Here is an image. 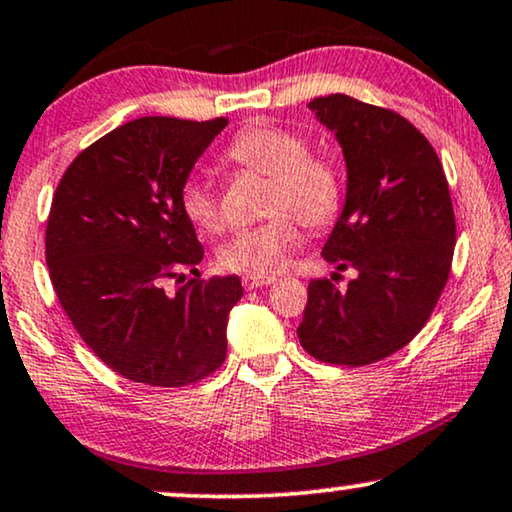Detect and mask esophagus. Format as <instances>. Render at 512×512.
Listing matches in <instances>:
<instances>
[{
  "mask_svg": "<svg viewBox=\"0 0 512 512\" xmlns=\"http://www.w3.org/2000/svg\"><path fill=\"white\" fill-rule=\"evenodd\" d=\"M274 281H276L274 276H243V288L257 290V288H264V285H271Z\"/></svg>",
  "mask_w": 512,
  "mask_h": 512,
  "instance_id": "1",
  "label": "esophagus"
}]
</instances>
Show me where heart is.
I'll list each match as a JSON object with an SVG mask.
<instances>
[{"mask_svg":"<svg viewBox=\"0 0 512 512\" xmlns=\"http://www.w3.org/2000/svg\"><path fill=\"white\" fill-rule=\"evenodd\" d=\"M227 161L236 168L269 175L264 213L274 215L257 227L236 231L222 243V269L248 276H271L283 267L299 241L297 224L323 229L342 208V182L330 161L311 156L309 142L276 124H255L229 142ZM182 213L203 234L222 229L220 201L201 175H189L180 189Z\"/></svg>","mask_w":512,"mask_h":512,"instance_id":"obj_1","label":"heart"}]
</instances>
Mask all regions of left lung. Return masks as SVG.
I'll return each instance as SVG.
<instances>
[{"mask_svg":"<svg viewBox=\"0 0 512 512\" xmlns=\"http://www.w3.org/2000/svg\"><path fill=\"white\" fill-rule=\"evenodd\" d=\"M309 109L346 161L344 208L323 257L358 276L346 290L311 281L297 337L323 363L370 365L410 344L445 290L452 199L438 154L405 117L342 93Z\"/></svg>","mask_w":512,"mask_h":512,"instance_id":"1","label":"left lung"}]
</instances>
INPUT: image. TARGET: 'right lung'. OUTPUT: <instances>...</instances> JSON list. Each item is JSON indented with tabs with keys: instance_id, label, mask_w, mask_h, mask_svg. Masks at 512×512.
Returning a JSON list of instances; mask_svg holds the SVG:
<instances>
[{
	"instance_id": "obj_1",
	"label": "right lung",
	"mask_w": 512,
	"mask_h": 512,
	"mask_svg": "<svg viewBox=\"0 0 512 512\" xmlns=\"http://www.w3.org/2000/svg\"><path fill=\"white\" fill-rule=\"evenodd\" d=\"M227 119L142 117L86 147L65 170L46 224L53 290L88 349L121 377L177 388L227 356L241 278L203 281V245L180 189ZM195 274L175 293L162 281Z\"/></svg>"
}]
</instances>
